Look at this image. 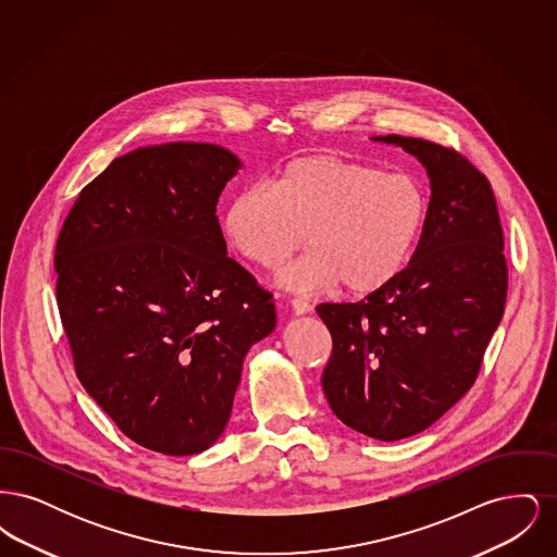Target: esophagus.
Returning <instances> with one entry per match:
<instances>
[{
    "instance_id": "obj_1",
    "label": "esophagus",
    "mask_w": 557,
    "mask_h": 557,
    "mask_svg": "<svg viewBox=\"0 0 557 557\" xmlns=\"http://www.w3.org/2000/svg\"><path fill=\"white\" fill-rule=\"evenodd\" d=\"M292 311H294L296 315H307V313L311 311V305H309V300H305V298H292Z\"/></svg>"
}]
</instances>
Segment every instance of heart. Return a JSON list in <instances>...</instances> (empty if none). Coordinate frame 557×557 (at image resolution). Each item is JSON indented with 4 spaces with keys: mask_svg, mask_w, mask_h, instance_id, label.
Returning <instances> with one entry per match:
<instances>
[{
    "mask_svg": "<svg viewBox=\"0 0 557 557\" xmlns=\"http://www.w3.org/2000/svg\"><path fill=\"white\" fill-rule=\"evenodd\" d=\"M428 216V194L413 177L361 160L309 154L288 162L269 189L239 191L225 230L246 259L265 269L284 265L309 244L313 252L284 273L292 288L341 282L350 296H371L395 284L411 263Z\"/></svg>",
    "mask_w": 557,
    "mask_h": 557,
    "instance_id": "b5f03b06",
    "label": "heart"
}]
</instances>
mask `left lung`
<instances>
[{"label": "left lung", "instance_id": "obj_1", "mask_svg": "<svg viewBox=\"0 0 557 557\" xmlns=\"http://www.w3.org/2000/svg\"><path fill=\"white\" fill-rule=\"evenodd\" d=\"M373 139L424 164L430 216L395 284L359 302L319 305L332 334L321 384L343 424L400 441L434 424L476 382L504 318L507 261L493 187L470 160L420 137Z\"/></svg>", "mask_w": 557, "mask_h": 557}]
</instances>
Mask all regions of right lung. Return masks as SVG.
Returning <instances> with one entry per match:
<instances>
[{
	"label": "right lung",
	"instance_id": "add662e5",
	"mask_svg": "<svg viewBox=\"0 0 557 557\" xmlns=\"http://www.w3.org/2000/svg\"><path fill=\"white\" fill-rule=\"evenodd\" d=\"M239 160L173 141L112 160L55 239V300L83 388L133 443L209 449L273 294L227 257L216 202Z\"/></svg>",
	"mask_w": 557,
	"mask_h": 557
}]
</instances>
